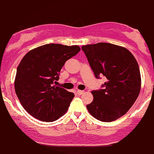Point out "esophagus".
<instances>
[{"instance_id":"34e87169","label":"esophagus","mask_w":154,"mask_h":154,"mask_svg":"<svg viewBox=\"0 0 154 154\" xmlns=\"http://www.w3.org/2000/svg\"><path fill=\"white\" fill-rule=\"evenodd\" d=\"M77 93L79 95H82V94H84V91H82V90H77Z\"/></svg>"}]
</instances>
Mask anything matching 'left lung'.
<instances>
[{"label": "left lung", "instance_id": "8db88e82", "mask_svg": "<svg viewBox=\"0 0 154 154\" xmlns=\"http://www.w3.org/2000/svg\"><path fill=\"white\" fill-rule=\"evenodd\" d=\"M97 78L105 76L103 89L93 91L94 100L86 108L102 122H112L125 114L141 89V74L137 60L127 48L108 43L82 46Z\"/></svg>", "mask_w": 154, "mask_h": 154}]
</instances>
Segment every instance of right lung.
I'll return each instance as SVG.
<instances>
[{"mask_svg":"<svg viewBox=\"0 0 154 154\" xmlns=\"http://www.w3.org/2000/svg\"><path fill=\"white\" fill-rule=\"evenodd\" d=\"M80 51L78 46L51 43L33 48L23 57L17 66L14 90L30 115L53 122L66 114L74 94L53 84L59 80L66 61Z\"/></svg>","mask_w":154,"mask_h":154,"instance_id":"add662e5","label":"right lung"}]
</instances>
